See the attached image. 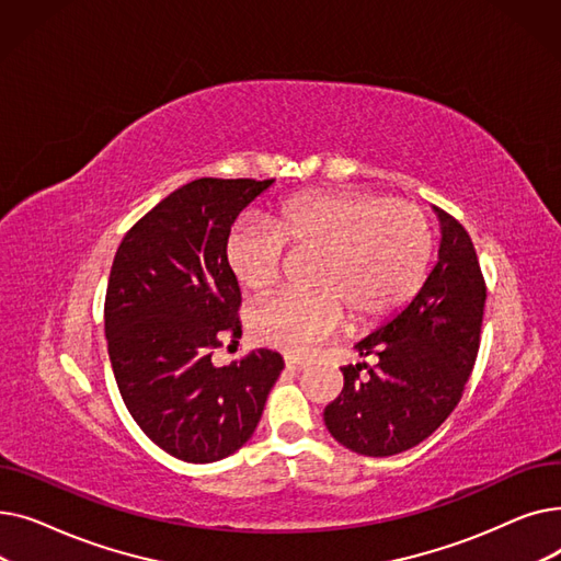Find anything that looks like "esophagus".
<instances>
[{"instance_id":"obj_1","label":"esophagus","mask_w":561,"mask_h":561,"mask_svg":"<svg viewBox=\"0 0 561 561\" xmlns=\"http://www.w3.org/2000/svg\"><path fill=\"white\" fill-rule=\"evenodd\" d=\"M284 364L288 370H302L305 368V362L296 359V357H284Z\"/></svg>"}]
</instances>
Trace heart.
<instances>
[{"mask_svg":"<svg viewBox=\"0 0 561 561\" xmlns=\"http://www.w3.org/2000/svg\"><path fill=\"white\" fill-rule=\"evenodd\" d=\"M288 249L311 261L313 293H290L250 311L252 336L288 355L339 332L350 316L370 328L398 313L423 286L432 231L416 204L362 191H309L279 202L263 225L236 227L225 245L229 273L252 296L279 284Z\"/></svg>","mask_w":561,"mask_h":561,"instance_id":"obj_1","label":"heart"}]
</instances>
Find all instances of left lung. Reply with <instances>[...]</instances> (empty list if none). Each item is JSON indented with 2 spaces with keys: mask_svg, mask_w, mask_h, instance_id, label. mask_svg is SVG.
<instances>
[{
  "mask_svg": "<svg viewBox=\"0 0 561 561\" xmlns=\"http://www.w3.org/2000/svg\"><path fill=\"white\" fill-rule=\"evenodd\" d=\"M440 248L419 296L385 328L355 345L343 391L325 407V425L347 450L391 457L419 446L459 404L473 373L486 284L463 225L438 211Z\"/></svg>",
  "mask_w": 561,
  "mask_h": 561,
  "instance_id": "left-lung-1",
  "label": "left lung"
}]
</instances>
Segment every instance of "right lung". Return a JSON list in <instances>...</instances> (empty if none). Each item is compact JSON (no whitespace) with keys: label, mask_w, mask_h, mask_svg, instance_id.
Listing matches in <instances>:
<instances>
[{"label":"right lung","mask_w":561,"mask_h":561,"mask_svg":"<svg viewBox=\"0 0 561 561\" xmlns=\"http://www.w3.org/2000/svg\"><path fill=\"white\" fill-rule=\"evenodd\" d=\"M273 182L202 176L147 211L115 252L104 300L113 375L138 427L176 459L239 450L284 368L265 347L211 362L222 339L241 336V288L225 259L231 225Z\"/></svg>","instance_id":"right-lung-1"}]
</instances>
